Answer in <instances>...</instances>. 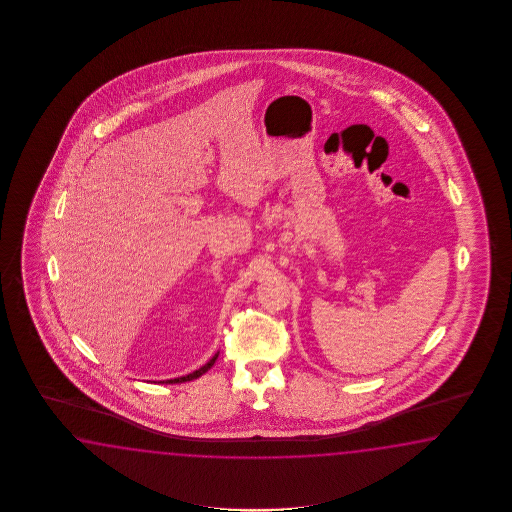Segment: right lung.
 Listing matches in <instances>:
<instances>
[{
  "instance_id": "add662e5",
  "label": "right lung",
  "mask_w": 512,
  "mask_h": 512,
  "mask_svg": "<svg viewBox=\"0 0 512 512\" xmlns=\"http://www.w3.org/2000/svg\"><path fill=\"white\" fill-rule=\"evenodd\" d=\"M216 359H218V355L214 357L212 360H208L207 364L203 366V368H199V370L194 371V373H190V375H186V377H179V379H174V381H166L168 384L172 382V384H177V382H186V381H194V379H197V377H201L203 373H207L212 366H214V362H216Z\"/></svg>"
}]
</instances>
